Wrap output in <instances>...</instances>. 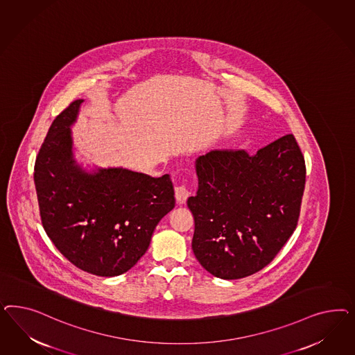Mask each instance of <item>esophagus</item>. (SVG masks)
<instances>
[{
  "label": "esophagus",
  "mask_w": 355,
  "mask_h": 355,
  "mask_svg": "<svg viewBox=\"0 0 355 355\" xmlns=\"http://www.w3.org/2000/svg\"><path fill=\"white\" fill-rule=\"evenodd\" d=\"M174 193H175V200L178 202V203H184L186 200H187V198L190 196V191L187 190V187L186 186H177L175 189H174Z\"/></svg>",
  "instance_id": "obj_1"
}]
</instances>
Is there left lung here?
<instances>
[{
    "mask_svg": "<svg viewBox=\"0 0 355 355\" xmlns=\"http://www.w3.org/2000/svg\"><path fill=\"white\" fill-rule=\"evenodd\" d=\"M198 191L187 199L195 221L193 251L200 266L238 279L268 266L300 217L306 166L289 134L255 155L211 150L195 160Z\"/></svg>",
    "mask_w": 355,
    "mask_h": 355,
    "instance_id": "left-lung-1",
    "label": "left lung"
}]
</instances>
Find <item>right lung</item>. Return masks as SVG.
<instances>
[{
    "label": "right lung",
    "mask_w": 355,
    "mask_h": 355,
    "mask_svg": "<svg viewBox=\"0 0 355 355\" xmlns=\"http://www.w3.org/2000/svg\"><path fill=\"white\" fill-rule=\"evenodd\" d=\"M85 100L51 125L33 180L44 229L76 267L101 277L132 268L148 250L156 225L174 208L169 174L152 178L122 166L78 162L71 126Z\"/></svg>",
    "instance_id": "add662e5"
}]
</instances>
